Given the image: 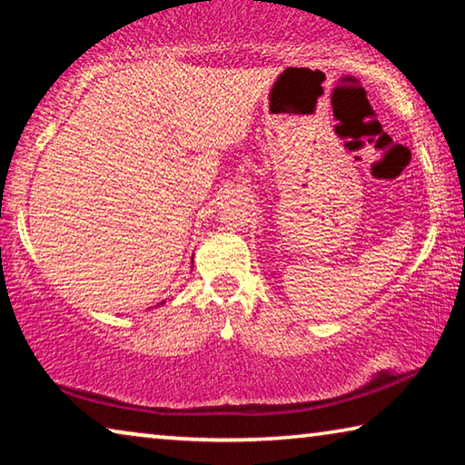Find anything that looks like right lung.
<instances>
[{"label": "right lung", "mask_w": 465, "mask_h": 465, "mask_svg": "<svg viewBox=\"0 0 465 465\" xmlns=\"http://www.w3.org/2000/svg\"><path fill=\"white\" fill-rule=\"evenodd\" d=\"M161 304H163V302H161Z\"/></svg>", "instance_id": "obj_1"}]
</instances>
